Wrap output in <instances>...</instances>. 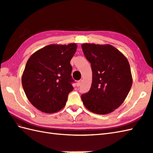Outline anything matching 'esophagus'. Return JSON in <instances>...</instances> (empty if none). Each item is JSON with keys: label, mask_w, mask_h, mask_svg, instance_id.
<instances>
[{"label": "esophagus", "mask_w": 153, "mask_h": 153, "mask_svg": "<svg viewBox=\"0 0 153 153\" xmlns=\"http://www.w3.org/2000/svg\"><path fill=\"white\" fill-rule=\"evenodd\" d=\"M82 80L80 79V80H79V81H77V82H76V85H77V86H80L81 84H82Z\"/></svg>", "instance_id": "esophagus-1"}]
</instances>
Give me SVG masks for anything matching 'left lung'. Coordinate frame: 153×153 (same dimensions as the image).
Returning <instances> with one entry per match:
<instances>
[{"label": "left lung", "instance_id": "left-lung-1", "mask_svg": "<svg viewBox=\"0 0 153 153\" xmlns=\"http://www.w3.org/2000/svg\"><path fill=\"white\" fill-rule=\"evenodd\" d=\"M82 48L93 71L91 89L82 95L83 105L98 114L112 112L124 101L131 87L129 62L112 45L85 43Z\"/></svg>", "mask_w": 153, "mask_h": 153}]
</instances>
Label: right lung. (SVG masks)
<instances>
[{
	"label": "right lung",
	"mask_w": 153,
	"mask_h": 153,
	"mask_svg": "<svg viewBox=\"0 0 153 153\" xmlns=\"http://www.w3.org/2000/svg\"><path fill=\"white\" fill-rule=\"evenodd\" d=\"M77 45H50L29 58L22 75V86L28 100L45 113L64 108L74 87L70 60Z\"/></svg>",
	"instance_id": "1"
}]
</instances>
